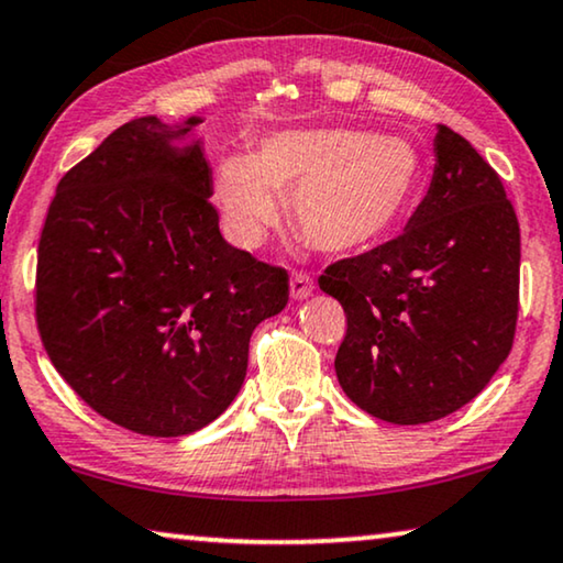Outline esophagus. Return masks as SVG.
<instances>
[{
	"label": "esophagus",
	"instance_id": "esophagus-1",
	"mask_svg": "<svg viewBox=\"0 0 563 563\" xmlns=\"http://www.w3.org/2000/svg\"><path fill=\"white\" fill-rule=\"evenodd\" d=\"M313 292V280L311 275L303 273V271H296L290 275V296L296 300H303Z\"/></svg>",
	"mask_w": 563,
	"mask_h": 563
}]
</instances>
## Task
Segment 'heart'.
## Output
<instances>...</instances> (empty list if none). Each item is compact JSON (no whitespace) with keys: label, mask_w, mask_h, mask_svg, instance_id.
I'll use <instances>...</instances> for the list:
<instances>
[{"label":"heart","mask_w":563,"mask_h":563,"mask_svg":"<svg viewBox=\"0 0 563 563\" xmlns=\"http://www.w3.org/2000/svg\"><path fill=\"white\" fill-rule=\"evenodd\" d=\"M423 163L400 134L352 126L285 130L263 140L252 157H227L213 178L227 232L242 247H257L283 217H290L321 252L344 255L377 242L402 219L421 186Z\"/></svg>","instance_id":"1"}]
</instances>
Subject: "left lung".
Returning a JSON list of instances; mask_svg holds the SVG:
<instances>
[{"mask_svg":"<svg viewBox=\"0 0 563 563\" xmlns=\"http://www.w3.org/2000/svg\"><path fill=\"white\" fill-rule=\"evenodd\" d=\"M426 199L395 240L339 260L319 288L344 306L334 367L354 406L398 426L431 423L485 390L512 350L520 227L503 180L439 124Z\"/></svg>","mask_w":563,"mask_h":563,"instance_id":"1","label":"left lung"}]
</instances>
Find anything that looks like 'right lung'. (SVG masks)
<instances>
[{
	"label": "right lung",
	"mask_w": 563,
	"mask_h": 563,
	"mask_svg": "<svg viewBox=\"0 0 563 563\" xmlns=\"http://www.w3.org/2000/svg\"><path fill=\"white\" fill-rule=\"evenodd\" d=\"M203 120L140 117L55 188L35 316L53 367L99 416L186 437L232 406L250 336L288 303V273L219 232Z\"/></svg>",
	"instance_id": "1"
}]
</instances>
